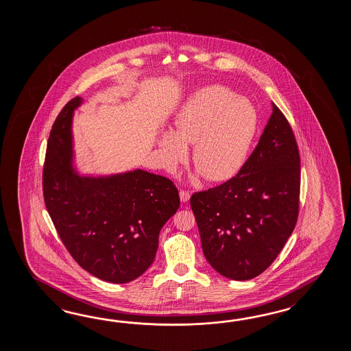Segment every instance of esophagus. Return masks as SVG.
Segmentation results:
<instances>
[{
	"instance_id": "34e87169",
	"label": "esophagus",
	"mask_w": 351,
	"mask_h": 351,
	"mask_svg": "<svg viewBox=\"0 0 351 351\" xmlns=\"http://www.w3.org/2000/svg\"><path fill=\"white\" fill-rule=\"evenodd\" d=\"M179 197H180V201L188 202L189 201V198H191V193H189L188 191H184V189H182V191L179 192Z\"/></svg>"
}]
</instances>
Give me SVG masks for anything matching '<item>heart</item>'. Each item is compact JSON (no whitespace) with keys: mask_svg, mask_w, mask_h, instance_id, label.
<instances>
[{"mask_svg":"<svg viewBox=\"0 0 351 351\" xmlns=\"http://www.w3.org/2000/svg\"><path fill=\"white\" fill-rule=\"evenodd\" d=\"M254 105L222 85L197 91L179 110L172 132L159 138L160 158L176 171L192 144V160L210 182L232 178L242 168L257 132Z\"/></svg>","mask_w":351,"mask_h":351,"instance_id":"obj_1","label":"heart"}]
</instances>
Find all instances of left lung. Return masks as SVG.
Segmentation results:
<instances>
[{"label": "left lung", "mask_w": 351, "mask_h": 351, "mask_svg": "<svg viewBox=\"0 0 351 351\" xmlns=\"http://www.w3.org/2000/svg\"><path fill=\"white\" fill-rule=\"evenodd\" d=\"M300 153L284 112H274L237 176L191 197L202 250L222 276L246 281L261 275L296 226Z\"/></svg>", "instance_id": "1"}]
</instances>
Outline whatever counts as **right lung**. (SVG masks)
I'll return each mask as SVG.
<instances>
[{
	"mask_svg": "<svg viewBox=\"0 0 351 351\" xmlns=\"http://www.w3.org/2000/svg\"><path fill=\"white\" fill-rule=\"evenodd\" d=\"M73 97L53 121L43 169V192L53 226L77 265L112 284H127L154 261L159 232L179 208L171 179L136 169L108 178L75 174Z\"/></svg>",
	"mask_w": 351,
	"mask_h": 351,
	"instance_id": "right-lung-1",
	"label": "right lung"
}]
</instances>
